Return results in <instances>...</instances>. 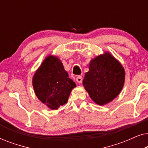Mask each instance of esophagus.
Returning <instances> with one entry per match:
<instances>
[{"mask_svg":"<svg viewBox=\"0 0 148 148\" xmlns=\"http://www.w3.org/2000/svg\"><path fill=\"white\" fill-rule=\"evenodd\" d=\"M76 82L78 83V84H81V83H82L83 82V78H82V76H78L76 78Z\"/></svg>","mask_w":148,"mask_h":148,"instance_id":"obj_1","label":"esophagus"}]
</instances>
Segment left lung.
<instances>
[{
  "label": "left lung",
  "instance_id": "obj_1",
  "mask_svg": "<svg viewBox=\"0 0 148 148\" xmlns=\"http://www.w3.org/2000/svg\"><path fill=\"white\" fill-rule=\"evenodd\" d=\"M83 84L90 98L99 105L110 102L118 96L125 82V71L109 53L91 60Z\"/></svg>",
  "mask_w": 148,
  "mask_h": 148
}]
</instances>
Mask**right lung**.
Segmentation results:
<instances>
[{
    "mask_svg": "<svg viewBox=\"0 0 148 148\" xmlns=\"http://www.w3.org/2000/svg\"><path fill=\"white\" fill-rule=\"evenodd\" d=\"M33 86L38 99L54 110L67 102L76 84L69 77L61 61L49 56L34 75Z\"/></svg>",
    "mask_w": 148,
    "mask_h": 148,
    "instance_id": "add662e5",
    "label": "right lung"
}]
</instances>
